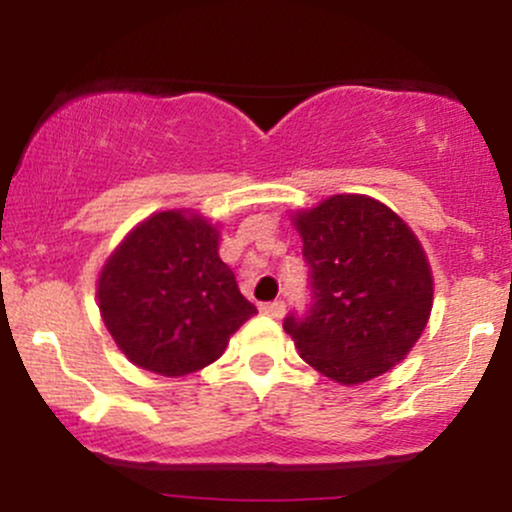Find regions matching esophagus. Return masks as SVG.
<instances>
[{
  "label": "esophagus",
  "mask_w": 512,
  "mask_h": 512,
  "mask_svg": "<svg viewBox=\"0 0 512 512\" xmlns=\"http://www.w3.org/2000/svg\"><path fill=\"white\" fill-rule=\"evenodd\" d=\"M262 315H269V317H284L286 313V305L284 301H272V303H262L260 305Z\"/></svg>",
  "instance_id": "esophagus-1"
}]
</instances>
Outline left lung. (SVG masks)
Masks as SVG:
<instances>
[{"instance_id":"obj_1","label":"left lung","mask_w":512,"mask_h":512,"mask_svg":"<svg viewBox=\"0 0 512 512\" xmlns=\"http://www.w3.org/2000/svg\"><path fill=\"white\" fill-rule=\"evenodd\" d=\"M313 305L284 320L298 354L339 385L404 361L433 308V272L416 233L368 195H332L293 211Z\"/></svg>"}]
</instances>
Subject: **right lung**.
<instances>
[{"instance_id": "right-lung-1", "label": "right lung", "mask_w": 512, "mask_h": 512, "mask_svg": "<svg viewBox=\"0 0 512 512\" xmlns=\"http://www.w3.org/2000/svg\"><path fill=\"white\" fill-rule=\"evenodd\" d=\"M221 233L192 209L156 211L110 252L96 281L101 317L134 366L180 378L226 351L257 313L219 257Z\"/></svg>"}]
</instances>
